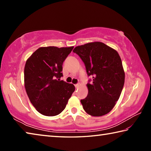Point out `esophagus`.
<instances>
[{"instance_id":"1","label":"esophagus","mask_w":151,"mask_h":151,"mask_svg":"<svg viewBox=\"0 0 151 151\" xmlns=\"http://www.w3.org/2000/svg\"><path fill=\"white\" fill-rule=\"evenodd\" d=\"M75 87L77 88L79 87V86H81V84L80 83H78V84H76V85H75Z\"/></svg>"}]
</instances>
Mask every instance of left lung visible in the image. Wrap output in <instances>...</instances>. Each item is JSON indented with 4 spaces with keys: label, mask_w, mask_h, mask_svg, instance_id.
Returning <instances> with one entry per match:
<instances>
[{
    "label": "left lung",
    "mask_w": 151,
    "mask_h": 151,
    "mask_svg": "<svg viewBox=\"0 0 151 151\" xmlns=\"http://www.w3.org/2000/svg\"><path fill=\"white\" fill-rule=\"evenodd\" d=\"M85 63L93 82L88 95L81 100L86 113L93 116L108 114L115 106L123 88L125 74L121 58L114 48L101 42H88L73 50Z\"/></svg>",
    "instance_id": "obj_1"
}]
</instances>
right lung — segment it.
<instances>
[{
  "label": "right lung",
  "mask_w": 151,
  "mask_h": 151,
  "mask_svg": "<svg viewBox=\"0 0 151 151\" xmlns=\"http://www.w3.org/2000/svg\"><path fill=\"white\" fill-rule=\"evenodd\" d=\"M74 47H40L27 60L24 87L29 99L42 115L53 116L65 109L75 87L60 81L63 63Z\"/></svg>",
  "instance_id": "1"
}]
</instances>
